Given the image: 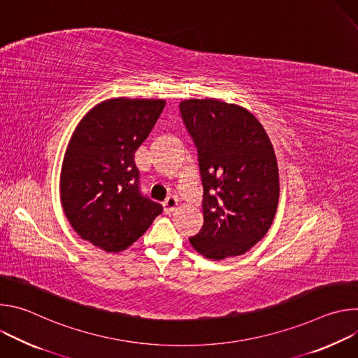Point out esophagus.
Masks as SVG:
<instances>
[{
  "mask_svg": "<svg viewBox=\"0 0 358 358\" xmlns=\"http://www.w3.org/2000/svg\"><path fill=\"white\" fill-rule=\"evenodd\" d=\"M178 206V199L176 196H169L164 202H163V208L166 214H171Z\"/></svg>",
  "mask_w": 358,
  "mask_h": 358,
  "instance_id": "34e87169",
  "label": "esophagus"
}]
</instances>
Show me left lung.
Wrapping results in <instances>:
<instances>
[{
    "label": "left lung",
    "instance_id": "8db88e82",
    "mask_svg": "<svg viewBox=\"0 0 358 358\" xmlns=\"http://www.w3.org/2000/svg\"><path fill=\"white\" fill-rule=\"evenodd\" d=\"M198 148L202 182L201 231L189 238L203 258L239 257L269 231L279 202V169L272 141L248 109L218 99L181 101Z\"/></svg>",
    "mask_w": 358,
    "mask_h": 358
}]
</instances>
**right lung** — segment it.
I'll use <instances>...</instances> for the list:
<instances>
[{"label":"right lung","instance_id":"1","mask_svg":"<svg viewBox=\"0 0 358 358\" xmlns=\"http://www.w3.org/2000/svg\"><path fill=\"white\" fill-rule=\"evenodd\" d=\"M164 106V99H106L71 136L59 178L62 208L73 231L105 252L127 249L162 214L160 203L138 192L133 157Z\"/></svg>","mask_w":358,"mask_h":358}]
</instances>
